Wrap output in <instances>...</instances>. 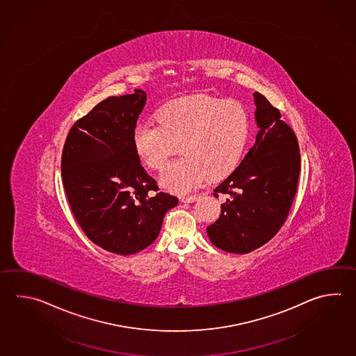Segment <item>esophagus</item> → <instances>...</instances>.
I'll return each instance as SVG.
<instances>
[{"label": "esophagus", "mask_w": 356, "mask_h": 356, "mask_svg": "<svg viewBox=\"0 0 356 356\" xmlns=\"http://www.w3.org/2000/svg\"><path fill=\"white\" fill-rule=\"evenodd\" d=\"M199 197H200V195L181 196L180 200H181L182 203H193V202L197 200Z\"/></svg>", "instance_id": "1"}]
</instances>
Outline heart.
Returning <instances> with one entry per match:
<instances>
[{
  "instance_id": "1",
  "label": "heart",
  "mask_w": 356,
  "mask_h": 356,
  "mask_svg": "<svg viewBox=\"0 0 356 356\" xmlns=\"http://www.w3.org/2000/svg\"><path fill=\"white\" fill-rule=\"evenodd\" d=\"M157 125L140 124L131 143L139 161L162 171L171 156L184 153L161 176V185L189 193L209 176L218 180L240 165L251 133L250 113L237 99L193 95L167 102L156 111Z\"/></svg>"
}]
</instances>
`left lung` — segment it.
I'll return each instance as SVG.
<instances>
[{"label": "left lung", "mask_w": 356, "mask_h": 356, "mask_svg": "<svg viewBox=\"0 0 356 356\" xmlns=\"http://www.w3.org/2000/svg\"><path fill=\"white\" fill-rule=\"evenodd\" d=\"M260 131L238 167L214 189L227 196L222 213L207 228L214 246L248 254L271 240L285 223L297 193L300 153L296 133L280 111L254 92Z\"/></svg>", "instance_id": "left-lung-1"}]
</instances>
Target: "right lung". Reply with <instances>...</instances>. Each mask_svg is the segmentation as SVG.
I'll list each match as a JSON object with an SVG mask.
<instances>
[{
  "mask_svg": "<svg viewBox=\"0 0 356 356\" xmlns=\"http://www.w3.org/2000/svg\"><path fill=\"white\" fill-rule=\"evenodd\" d=\"M147 95L111 96L73 124L62 152V181L81 229L118 254L145 250L157 238L167 211L179 203L157 191L134 152L131 136Z\"/></svg>",
  "mask_w": 356,
  "mask_h": 356,
  "instance_id": "obj_1",
  "label": "right lung"
}]
</instances>
